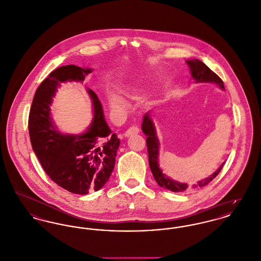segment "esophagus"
<instances>
[{
    "instance_id": "obj_1",
    "label": "esophagus",
    "mask_w": 261,
    "mask_h": 261,
    "mask_svg": "<svg viewBox=\"0 0 261 261\" xmlns=\"http://www.w3.org/2000/svg\"><path fill=\"white\" fill-rule=\"evenodd\" d=\"M139 126L134 125V126H130L128 129H126V132L124 133V137H125V138H128V137H130V136H133V135H137V134H139Z\"/></svg>"
}]
</instances>
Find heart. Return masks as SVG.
Instances as JSON below:
<instances>
[{"label":"heart","mask_w":261,"mask_h":261,"mask_svg":"<svg viewBox=\"0 0 261 261\" xmlns=\"http://www.w3.org/2000/svg\"><path fill=\"white\" fill-rule=\"evenodd\" d=\"M110 104L111 107L113 109H119L122 106V101L120 98H117V97H113L111 100H110Z\"/></svg>","instance_id":"1"}]
</instances>
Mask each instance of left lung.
<instances>
[{
	"instance_id": "8db88e82",
	"label": "left lung",
	"mask_w": 261,
	"mask_h": 261,
	"mask_svg": "<svg viewBox=\"0 0 261 261\" xmlns=\"http://www.w3.org/2000/svg\"><path fill=\"white\" fill-rule=\"evenodd\" d=\"M186 63L189 65L190 72H191L192 78L196 81V83H215L219 87L225 90L223 80L208 66L203 63L202 61L198 59L187 60ZM141 129L144 133V135L147 137L146 139V145H147V151H148V160H149V167L153 174V177L157 182V184L162 187L163 189H167L169 191L179 193V192H186L191 189H197L206 186L218 174L220 173L221 169L223 168L225 162L218 168L215 173L208 176V178L201 180L197 182V184H194L189 186L187 183H180L175 180L169 178L167 175L162 172L161 168L159 167L158 163V153H159V140L157 139L156 130L154 127L153 122L149 116L148 113H146L143 117V122L141 125Z\"/></svg>"
}]
</instances>
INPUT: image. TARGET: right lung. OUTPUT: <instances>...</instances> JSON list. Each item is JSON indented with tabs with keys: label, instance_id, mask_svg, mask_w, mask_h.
Listing matches in <instances>:
<instances>
[{
	"label": "right lung",
	"instance_id": "right-lung-1",
	"mask_svg": "<svg viewBox=\"0 0 261 261\" xmlns=\"http://www.w3.org/2000/svg\"><path fill=\"white\" fill-rule=\"evenodd\" d=\"M90 68L76 65L53 70L35 92L29 118L33 149L42 168L58 186L73 194L98 191L109 181L116 164L120 139L106 122L100 100L88 89L93 104V120L81 135H62L50 117L53 97L60 84L83 82Z\"/></svg>",
	"mask_w": 261,
	"mask_h": 261
}]
</instances>
